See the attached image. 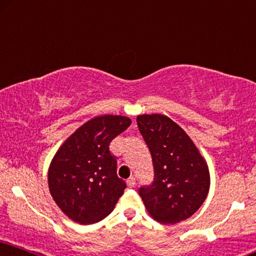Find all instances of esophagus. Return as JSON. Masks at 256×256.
<instances>
[{"instance_id": "esophagus-1", "label": "esophagus", "mask_w": 256, "mask_h": 256, "mask_svg": "<svg viewBox=\"0 0 256 256\" xmlns=\"http://www.w3.org/2000/svg\"><path fill=\"white\" fill-rule=\"evenodd\" d=\"M127 184L129 188H134L136 186V178H129L127 180Z\"/></svg>"}]
</instances>
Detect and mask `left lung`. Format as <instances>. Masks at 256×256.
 Returning a JSON list of instances; mask_svg holds the SVG:
<instances>
[{
    "mask_svg": "<svg viewBox=\"0 0 256 256\" xmlns=\"http://www.w3.org/2000/svg\"><path fill=\"white\" fill-rule=\"evenodd\" d=\"M136 122L154 167L152 184L138 188L148 213L164 224L190 218L209 190L204 158L184 129L167 116L140 115Z\"/></svg>",
    "mask_w": 256,
    "mask_h": 256,
    "instance_id": "left-lung-1",
    "label": "left lung"
}]
</instances>
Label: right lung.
I'll return each instance as SVG.
<instances>
[{
  "label": "right lung",
  "instance_id": "add662e5",
  "mask_svg": "<svg viewBox=\"0 0 256 256\" xmlns=\"http://www.w3.org/2000/svg\"><path fill=\"white\" fill-rule=\"evenodd\" d=\"M130 124L126 116H98L80 127L56 152L49 167V190L72 221L92 224L104 220L124 194L127 184L118 176V158L109 144Z\"/></svg>",
  "mask_w": 256,
  "mask_h": 256
}]
</instances>
